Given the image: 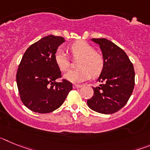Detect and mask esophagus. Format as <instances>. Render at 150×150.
Masks as SVG:
<instances>
[{
  "label": "esophagus",
  "mask_w": 150,
  "mask_h": 150,
  "mask_svg": "<svg viewBox=\"0 0 150 150\" xmlns=\"http://www.w3.org/2000/svg\"><path fill=\"white\" fill-rule=\"evenodd\" d=\"M82 86H83L82 85H76V84H74V86H73V88H81Z\"/></svg>",
  "instance_id": "34e87169"
}]
</instances>
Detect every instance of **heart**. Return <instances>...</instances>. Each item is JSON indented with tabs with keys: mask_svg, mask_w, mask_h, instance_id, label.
<instances>
[{
	"mask_svg": "<svg viewBox=\"0 0 150 150\" xmlns=\"http://www.w3.org/2000/svg\"><path fill=\"white\" fill-rule=\"evenodd\" d=\"M73 56L79 58L77 67L64 75V78L74 83H82L91 77L98 76L104 67V59L100 54L95 51L94 48L86 41H76L70 46ZM54 59L56 65L62 71H67L70 62L65 52L62 49L55 52Z\"/></svg>",
	"mask_w": 150,
	"mask_h": 150,
	"instance_id": "1",
	"label": "heart"
}]
</instances>
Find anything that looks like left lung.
Returning a JSON list of instances; mask_svg holds the SVG:
<instances>
[{"instance_id":"left-lung-1","label":"left lung","mask_w":150,"mask_h":150,"mask_svg":"<svg viewBox=\"0 0 150 150\" xmlns=\"http://www.w3.org/2000/svg\"><path fill=\"white\" fill-rule=\"evenodd\" d=\"M91 40L100 46L104 67L98 79L101 84L92 87L94 95L87 104L95 112L111 114L122 109L132 95L135 76L133 64L112 41L105 38Z\"/></svg>"}]
</instances>
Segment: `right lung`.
I'll return each instance as SVG.
<instances>
[{"mask_svg":"<svg viewBox=\"0 0 150 150\" xmlns=\"http://www.w3.org/2000/svg\"><path fill=\"white\" fill-rule=\"evenodd\" d=\"M62 37L49 35L30 46L21 60L16 83L21 100L29 110L48 113L60 107L73 88L72 83L63 79L54 59L58 47L64 42Z\"/></svg>","mask_w":150,"mask_h":150,"instance_id":"right-lung-1","label":"right lung"}]
</instances>
